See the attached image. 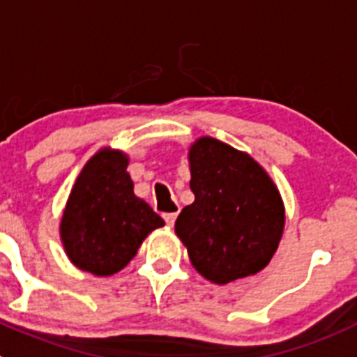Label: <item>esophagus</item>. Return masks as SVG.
I'll return each mask as SVG.
<instances>
[{
    "instance_id": "1",
    "label": "esophagus",
    "mask_w": 357,
    "mask_h": 357,
    "mask_svg": "<svg viewBox=\"0 0 357 357\" xmlns=\"http://www.w3.org/2000/svg\"><path fill=\"white\" fill-rule=\"evenodd\" d=\"M163 218H165L167 226H174L176 218H178V211H172V213H165V215H163Z\"/></svg>"
}]
</instances>
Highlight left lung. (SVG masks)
Returning a JSON list of instances; mask_svg holds the SVG:
<instances>
[{"instance_id":"left-lung-1","label":"left lung","mask_w":357,"mask_h":357,"mask_svg":"<svg viewBox=\"0 0 357 357\" xmlns=\"http://www.w3.org/2000/svg\"><path fill=\"white\" fill-rule=\"evenodd\" d=\"M195 201L176 220L195 271L226 284L256 274L271 261L284 227L281 195L245 153L211 137L190 149Z\"/></svg>"}]
</instances>
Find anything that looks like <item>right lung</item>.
Listing matches in <instances>:
<instances>
[{
    "label": "right lung",
    "instance_id": "1",
    "mask_svg": "<svg viewBox=\"0 0 357 357\" xmlns=\"http://www.w3.org/2000/svg\"><path fill=\"white\" fill-rule=\"evenodd\" d=\"M128 160L117 151L92 156L76 179L60 234L67 256L82 271L112 275L130 263L140 243L163 218L135 197Z\"/></svg>",
    "mask_w": 357,
    "mask_h": 357
}]
</instances>
